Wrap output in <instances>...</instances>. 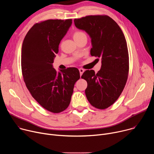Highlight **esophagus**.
<instances>
[{
    "label": "esophagus",
    "mask_w": 154,
    "mask_h": 154,
    "mask_svg": "<svg viewBox=\"0 0 154 154\" xmlns=\"http://www.w3.org/2000/svg\"><path fill=\"white\" fill-rule=\"evenodd\" d=\"M79 71H80V76H82V74L83 73V72L85 71V70H84L83 69H82V68H80V69H79Z\"/></svg>",
    "instance_id": "34e87169"
}]
</instances>
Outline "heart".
<instances>
[{
  "instance_id": "1",
  "label": "heart",
  "mask_w": 154,
  "mask_h": 154,
  "mask_svg": "<svg viewBox=\"0 0 154 154\" xmlns=\"http://www.w3.org/2000/svg\"><path fill=\"white\" fill-rule=\"evenodd\" d=\"M85 34L81 31H75L74 33H73V38L74 39H79L81 37H82L83 36H85Z\"/></svg>"
}]
</instances>
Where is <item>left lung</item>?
Wrapping results in <instances>:
<instances>
[{
    "label": "left lung",
    "instance_id": "obj_1",
    "mask_svg": "<svg viewBox=\"0 0 154 154\" xmlns=\"http://www.w3.org/2000/svg\"><path fill=\"white\" fill-rule=\"evenodd\" d=\"M77 28L91 38V56L101 59L97 74L86 70L82 78L87 82L86 98L92 106L104 109L113 105L121 94L129 71L126 39L116 22L107 15H90L74 19Z\"/></svg>",
    "mask_w": 154,
    "mask_h": 154
}]
</instances>
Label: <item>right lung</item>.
<instances>
[{"instance_id": "1", "label": "right lung", "mask_w": 154, "mask_h": 154, "mask_svg": "<svg viewBox=\"0 0 154 154\" xmlns=\"http://www.w3.org/2000/svg\"><path fill=\"white\" fill-rule=\"evenodd\" d=\"M71 24V19L36 23L22 46V74L27 89L41 106L54 113L68 107L74 85L80 77L76 68L58 73L52 66L60 42Z\"/></svg>"}]
</instances>
